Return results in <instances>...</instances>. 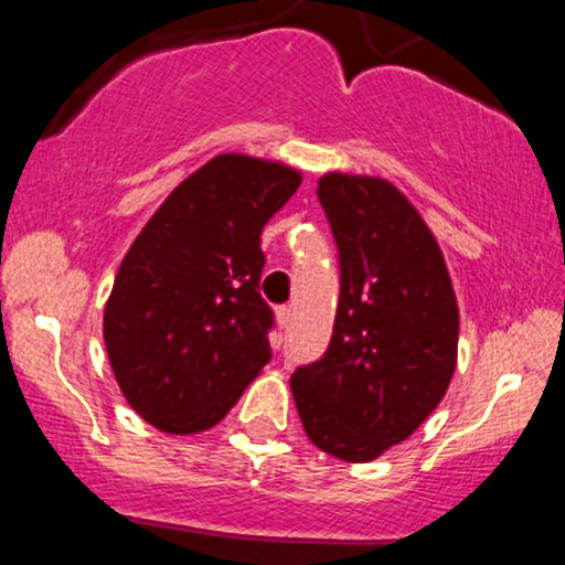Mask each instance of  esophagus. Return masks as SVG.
Here are the masks:
<instances>
[{"label":"esophagus","instance_id":"esophagus-1","mask_svg":"<svg viewBox=\"0 0 565 565\" xmlns=\"http://www.w3.org/2000/svg\"><path fill=\"white\" fill-rule=\"evenodd\" d=\"M276 319L284 329H289L291 319H295V310H291V305H281V308H276Z\"/></svg>","mask_w":565,"mask_h":565}]
</instances>
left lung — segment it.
<instances>
[{"label":"left lung","mask_w":565,"mask_h":565,"mask_svg":"<svg viewBox=\"0 0 565 565\" xmlns=\"http://www.w3.org/2000/svg\"><path fill=\"white\" fill-rule=\"evenodd\" d=\"M319 201L340 252L332 340L289 385L308 438L369 462L430 417L457 366L459 310L440 246L398 188L329 172Z\"/></svg>","instance_id":"left-lung-1"}]
</instances>
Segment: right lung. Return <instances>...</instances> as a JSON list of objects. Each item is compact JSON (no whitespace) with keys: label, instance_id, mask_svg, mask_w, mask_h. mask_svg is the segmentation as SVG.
<instances>
[{"label":"right lung","instance_id":"add662e5","mask_svg":"<svg viewBox=\"0 0 565 565\" xmlns=\"http://www.w3.org/2000/svg\"><path fill=\"white\" fill-rule=\"evenodd\" d=\"M300 180L278 161L223 153L174 188L129 246L103 337L146 423L174 436L206 430L270 361L260 233Z\"/></svg>","mask_w":565,"mask_h":565}]
</instances>
